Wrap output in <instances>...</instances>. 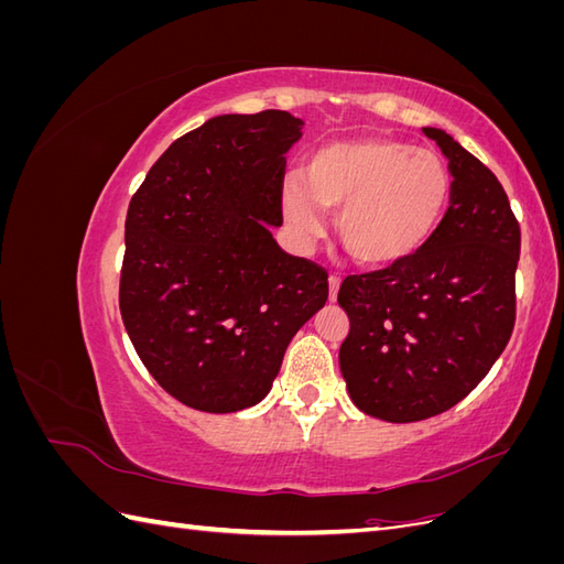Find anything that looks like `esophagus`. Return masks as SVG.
Masks as SVG:
<instances>
[{
  "instance_id": "obj_1",
  "label": "esophagus",
  "mask_w": 564,
  "mask_h": 564,
  "mask_svg": "<svg viewBox=\"0 0 564 564\" xmlns=\"http://www.w3.org/2000/svg\"><path fill=\"white\" fill-rule=\"evenodd\" d=\"M338 286H340V280H338L336 275H332V278H329V301H336Z\"/></svg>"
}]
</instances>
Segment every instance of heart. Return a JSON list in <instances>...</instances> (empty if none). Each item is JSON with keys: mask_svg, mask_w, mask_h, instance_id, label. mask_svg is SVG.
I'll list each match as a JSON object with an SVG mask.
<instances>
[{"mask_svg": "<svg viewBox=\"0 0 564 564\" xmlns=\"http://www.w3.org/2000/svg\"><path fill=\"white\" fill-rule=\"evenodd\" d=\"M452 199V174L431 150L386 135L324 143L289 178L282 209L292 228L313 240L322 209L336 212V235L357 263L388 268L431 242Z\"/></svg>", "mask_w": 564, "mask_h": 564, "instance_id": "obj_1", "label": "heart"}]
</instances>
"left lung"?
Wrapping results in <instances>:
<instances>
[{
  "label": "left lung",
  "mask_w": 564,
  "mask_h": 564,
  "mask_svg": "<svg viewBox=\"0 0 564 564\" xmlns=\"http://www.w3.org/2000/svg\"><path fill=\"white\" fill-rule=\"evenodd\" d=\"M449 160L452 199L431 242L383 270L348 275L338 350L365 414L412 423L447 412L480 383L516 327L520 224L499 178L449 133L425 127Z\"/></svg>",
  "instance_id": "left-lung-1"
}]
</instances>
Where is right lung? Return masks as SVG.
I'll return each instance as SVG.
<instances>
[{"label":"right lung","mask_w":564,"mask_h":564,"mask_svg":"<svg viewBox=\"0 0 564 564\" xmlns=\"http://www.w3.org/2000/svg\"><path fill=\"white\" fill-rule=\"evenodd\" d=\"M301 127L284 110L214 117L169 145L129 202L119 313L152 379L199 412L261 402L327 303V270L270 232Z\"/></svg>","instance_id":"add662e5"}]
</instances>
